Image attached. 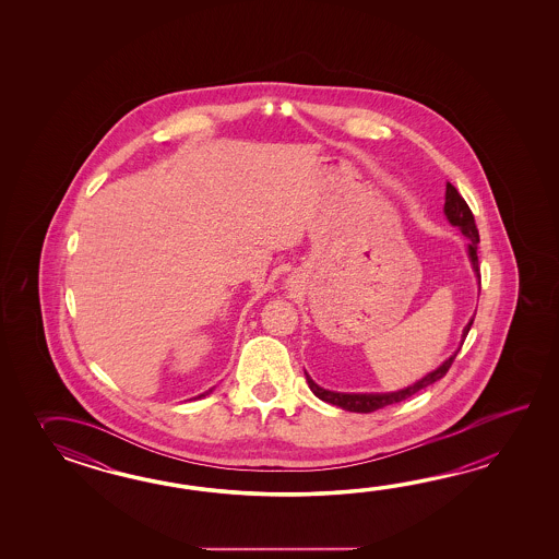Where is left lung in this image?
Wrapping results in <instances>:
<instances>
[{
	"mask_svg": "<svg viewBox=\"0 0 559 559\" xmlns=\"http://www.w3.org/2000/svg\"><path fill=\"white\" fill-rule=\"evenodd\" d=\"M443 210H445V215H448V219L452 222L453 226L460 227L465 238L469 239V250L467 251H469V258H472V263H474L475 274L479 275V262H477L479 231H477V226H475L474 214H472L469 205L465 203L464 198L460 195V191L453 188L452 183H448V186H445V207H443ZM479 277H481V275H479ZM472 323H474V320L469 321V323L465 325L464 337L467 335V332H469ZM455 356H457V352H455L450 359H445V361H443L440 368L436 369V371L428 373L424 380H419L417 383H414V385H409V388H405L402 392L395 393L328 392V390H321L320 385H316L313 381L309 380L308 373H306V380H308L309 390L316 393V395H318L320 400H323V402H328V404L332 405H340V407H344L347 412L371 414V412L381 409V407H385V405L400 404V402H404L407 397L416 395L417 392L426 390V388L431 385V383H436V381L441 380V378L450 371V368H452Z\"/></svg>",
	"mask_w": 559,
	"mask_h": 559,
	"instance_id": "1",
	"label": "left lung"
}]
</instances>
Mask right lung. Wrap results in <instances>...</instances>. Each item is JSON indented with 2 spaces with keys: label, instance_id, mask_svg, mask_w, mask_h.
Listing matches in <instances>:
<instances>
[{
  "label": "right lung",
  "instance_id": "right-lung-1",
  "mask_svg": "<svg viewBox=\"0 0 559 559\" xmlns=\"http://www.w3.org/2000/svg\"><path fill=\"white\" fill-rule=\"evenodd\" d=\"M210 392H212V390H210ZM210 392H205V393H203V395H207V393H210Z\"/></svg>",
  "mask_w": 559,
  "mask_h": 559
}]
</instances>
